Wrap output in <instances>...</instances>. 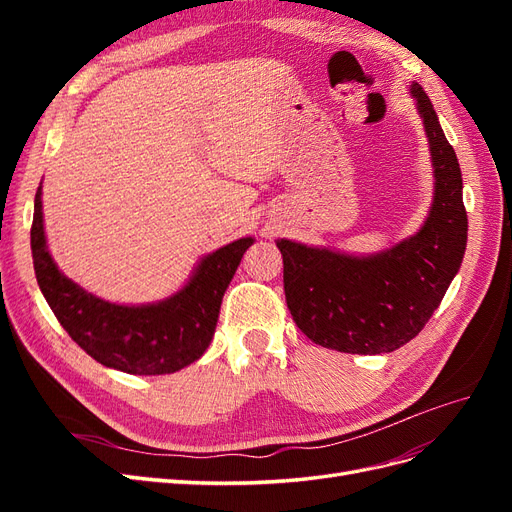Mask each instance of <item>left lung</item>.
Masks as SVG:
<instances>
[{
    "mask_svg": "<svg viewBox=\"0 0 512 512\" xmlns=\"http://www.w3.org/2000/svg\"><path fill=\"white\" fill-rule=\"evenodd\" d=\"M433 166L425 224L389 250L354 256L277 239L286 303L297 327L322 348L382 354L423 331L457 275L468 245V215L455 149L423 87L410 85Z\"/></svg>",
    "mask_w": 512,
    "mask_h": 512,
    "instance_id": "left-lung-1",
    "label": "left lung"
}]
</instances>
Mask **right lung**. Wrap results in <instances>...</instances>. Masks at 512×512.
I'll use <instances>...</instances> for the list:
<instances>
[{
    "label": "right lung",
    "mask_w": 512,
    "mask_h": 512,
    "mask_svg": "<svg viewBox=\"0 0 512 512\" xmlns=\"http://www.w3.org/2000/svg\"><path fill=\"white\" fill-rule=\"evenodd\" d=\"M252 243V237H243L203 256L188 284L162 301L119 305L87 292L59 271L44 235L42 183L34 200L32 256L46 303L89 356L134 376L175 374L205 354L224 292Z\"/></svg>",
    "instance_id": "add662e5"
}]
</instances>
